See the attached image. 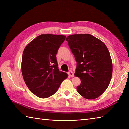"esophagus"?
Instances as JSON below:
<instances>
[{
    "mask_svg": "<svg viewBox=\"0 0 129 129\" xmlns=\"http://www.w3.org/2000/svg\"><path fill=\"white\" fill-rule=\"evenodd\" d=\"M68 75H69L71 77H74V73L72 72V71H70L69 73H68Z\"/></svg>",
    "mask_w": 129,
    "mask_h": 129,
    "instance_id": "esophagus-1",
    "label": "esophagus"
}]
</instances>
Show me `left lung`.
Here are the masks:
<instances>
[{
    "instance_id": "1",
    "label": "left lung",
    "mask_w": 129,
    "mask_h": 129,
    "mask_svg": "<svg viewBox=\"0 0 129 129\" xmlns=\"http://www.w3.org/2000/svg\"><path fill=\"white\" fill-rule=\"evenodd\" d=\"M66 40L76 61L75 76L81 80L76 87L87 99H94L108 88L113 74L110 53L102 41L90 34H73Z\"/></svg>"
}]
</instances>
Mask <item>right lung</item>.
<instances>
[{
	"label": "right lung",
	"mask_w": 129,
	"mask_h": 129,
	"mask_svg": "<svg viewBox=\"0 0 129 129\" xmlns=\"http://www.w3.org/2000/svg\"><path fill=\"white\" fill-rule=\"evenodd\" d=\"M66 36L41 34L31 41L23 51L21 72L29 89L37 96H51L67 79L66 73L60 72L56 55Z\"/></svg>",
	"instance_id": "obj_1"
}]
</instances>
